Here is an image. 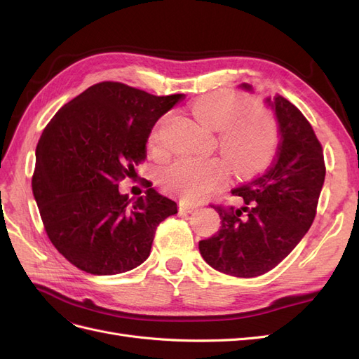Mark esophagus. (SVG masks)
Wrapping results in <instances>:
<instances>
[{"label":"esophagus","instance_id":"1","mask_svg":"<svg viewBox=\"0 0 359 359\" xmlns=\"http://www.w3.org/2000/svg\"><path fill=\"white\" fill-rule=\"evenodd\" d=\"M180 208H181L182 211H186V212H193L194 210L198 208V206L190 203V202H187V201H181V202H180Z\"/></svg>","mask_w":359,"mask_h":359}]
</instances>
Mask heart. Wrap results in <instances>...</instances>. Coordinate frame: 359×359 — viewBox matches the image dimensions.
<instances>
[{
	"mask_svg": "<svg viewBox=\"0 0 359 359\" xmlns=\"http://www.w3.org/2000/svg\"><path fill=\"white\" fill-rule=\"evenodd\" d=\"M245 100L231 91H212L194 100L191 115L211 130H219L217 149L240 175L264 169L277 147V123L262 107L244 109ZM158 142V130L151 135ZM227 168L217 157H178L163 170L161 182L166 190L189 201H202L226 181Z\"/></svg>",
	"mask_w": 359,
	"mask_h": 359,
	"instance_id": "heart-1",
	"label": "heart"
}]
</instances>
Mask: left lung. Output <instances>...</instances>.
Listing matches in <instances>:
<instances>
[{
	"label": "left lung",
	"mask_w": 359,
	"mask_h": 359,
	"mask_svg": "<svg viewBox=\"0 0 359 359\" xmlns=\"http://www.w3.org/2000/svg\"><path fill=\"white\" fill-rule=\"evenodd\" d=\"M240 88L252 93V85ZM274 112L280 142L268 170L235 187L241 208L214 206L219 232L199 241L203 260L233 277H257L277 266L307 233L325 181L323 149L298 107L281 95L265 99Z\"/></svg>",
	"instance_id": "8db88e82"
}]
</instances>
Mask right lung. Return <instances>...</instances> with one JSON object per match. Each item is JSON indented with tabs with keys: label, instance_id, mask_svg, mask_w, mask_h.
I'll return each instance as SVG.
<instances>
[{
	"label": "right lung",
	"instance_id": "obj_1",
	"mask_svg": "<svg viewBox=\"0 0 359 359\" xmlns=\"http://www.w3.org/2000/svg\"><path fill=\"white\" fill-rule=\"evenodd\" d=\"M182 97L95 83L43 130L32 194L50 243L85 273L114 276L139 266L157 226L178 212L177 202L151 186L135 199L119 193L118 182L145 160L151 130Z\"/></svg>",
	"mask_w": 359,
	"mask_h": 359
}]
</instances>
